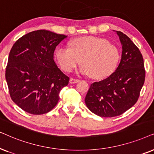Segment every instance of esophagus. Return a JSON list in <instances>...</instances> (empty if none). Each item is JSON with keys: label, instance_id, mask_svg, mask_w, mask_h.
<instances>
[{"label": "esophagus", "instance_id": "1", "mask_svg": "<svg viewBox=\"0 0 154 154\" xmlns=\"http://www.w3.org/2000/svg\"><path fill=\"white\" fill-rule=\"evenodd\" d=\"M79 81V79H74V78L69 79V83H71V84H75V83L78 82Z\"/></svg>", "mask_w": 154, "mask_h": 154}]
</instances>
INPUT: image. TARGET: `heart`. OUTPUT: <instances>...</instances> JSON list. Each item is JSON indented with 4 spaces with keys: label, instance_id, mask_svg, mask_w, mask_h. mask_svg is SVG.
Masks as SVG:
<instances>
[{
    "label": "heart",
    "instance_id": "1",
    "mask_svg": "<svg viewBox=\"0 0 154 154\" xmlns=\"http://www.w3.org/2000/svg\"><path fill=\"white\" fill-rule=\"evenodd\" d=\"M69 48L59 47L55 56L60 68L69 72L80 61L81 72L101 79L116 70L120 59L118 47L108 40L96 36H82L72 39Z\"/></svg>",
    "mask_w": 154,
    "mask_h": 154
}]
</instances>
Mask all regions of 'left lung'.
<instances>
[{"instance_id":"left-lung-1","label":"left lung","mask_w":154,"mask_h":154,"mask_svg":"<svg viewBox=\"0 0 154 154\" xmlns=\"http://www.w3.org/2000/svg\"><path fill=\"white\" fill-rule=\"evenodd\" d=\"M122 45V58L109 77L92 83L85 97L87 108L94 114L112 118L124 113L135 103L145 81L142 55L130 38L117 31Z\"/></svg>"}]
</instances>
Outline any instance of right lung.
Returning a JSON list of instances; mask_svg holds the SVG:
<instances>
[{
  "mask_svg": "<svg viewBox=\"0 0 154 154\" xmlns=\"http://www.w3.org/2000/svg\"><path fill=\"white\" fill-rule=\"evenodd\" d=\"M67 37L48 30L29 32L12 47L5 79L12 100L24 111L42 115L51 111L69 78L53 60L56 47Z\"/></svg>",
  "mask_w": 154,
  "mask_h": 154,
  "instance_id": "1",
  "label": "right lung"
}]
</instances>
